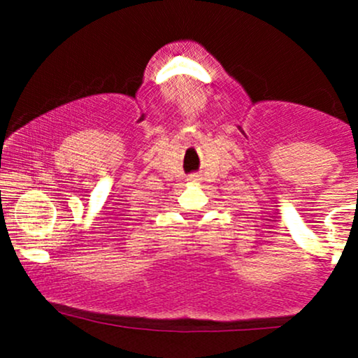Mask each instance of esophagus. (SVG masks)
Returning a JSON list of instances; mask_svg holds the SVG:
<instances>
[{
  "instance_id": "1",
  "label": "esophagus",
  "mask_w": 358,
  "mask_h": 358,
  "mask_svg": "<svg viewBox=\"0 0 358 358\" xmlns=\"http://www.w3.org/2000/svg\"><path fill=\"white\" fill-rule=\"evenodd\" d=\"M190 180H195V178H190Z\"/></svg>"
}]
</instances>
